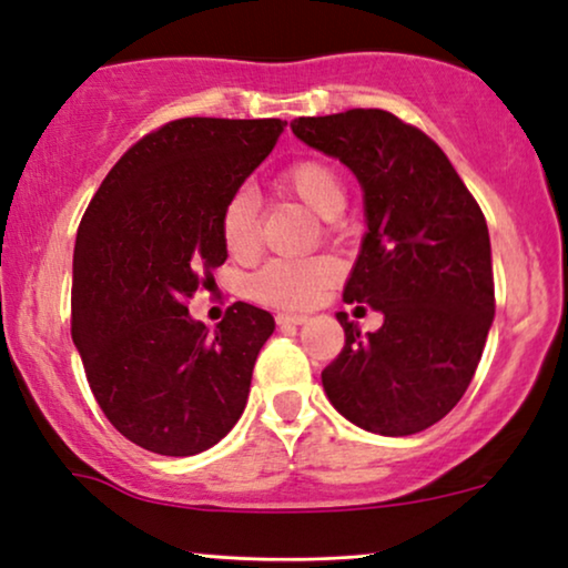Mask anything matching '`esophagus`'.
Segmentation results:
<instances>
[{"instance_id":"34e87169","label":"esophagus","mask_w":568,"mask_h":568,"mask_svg":"<svg viewBox=\"0 0 568 568\" xmlns=\"http://www.w3.org/2000/svg\"><path fill=\"white\" fill-rule=\"evenodd\" d=\"M276 323H278V328H286V325H302V323H307V315L305 313H278Z\"/></svg>"}]
</instances>
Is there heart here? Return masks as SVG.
Returning a JSON list of instances; mask_svg holds the SVG:
<instances>
[{
	"instance_id": "heart-1",
	"label": "heart",
	"mask_w": 568,
	"mask_h": 568,
	"mask_svg": "<svg viewBox=\"0 0 568 568\" xmlns=\"http://www.w3.org/2000/svg\"><path fill=\"white\" fill-rule=\"evenodd\" d=\"M282 191L300 199L321 220H336L346 206V191L336 170L321 160H302L278 178ZM258 201L251 191H237L222 214V240L232 258L258 253ZM341 266L328 255L271 261L253 276V294L276 307H307L338 282Z\"/></svg>"
}]
</instances>
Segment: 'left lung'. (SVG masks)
Masks as SVG:
<instances>
[{"label":"left lung","instance_id":"1","mask_svg":"<svg viewBox=\"0 0 568 568\" xmlns=\"http://www.w3.org/2000/svg\"><path fill=\"white\" fill-rule=\"evenodd\" d=\"M292 131L362 185L367 232L344 300L383 315V328L362 333L336 313L346 344L323 369V390L364 432L429 429L468 390L494 321L484 214L447 154L393 113L354 108L294 119Z\"/></svg>","mask_w":568,"mask_h":568}]
</instances>
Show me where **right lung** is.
<instances>
[{
  "label": "right lung",
  "instance_id": "add662e5",
  "mask_svg": "<svg viewBox=\"0 0 568 568\" xmlns=\"http://www.w3.org/2000/svg\"><path fill=\"white\" fill-rule=\"evenodd\" d=\"M284 126L170 121L115 162L77 230L72 341L108 422L150 453H204L243 414L274 317L235 302L209 331L185 302L227 261L224 206Z\"/></svg>",
  "mask_w": 568,
  "mask_h": 568
}]
</instances>
